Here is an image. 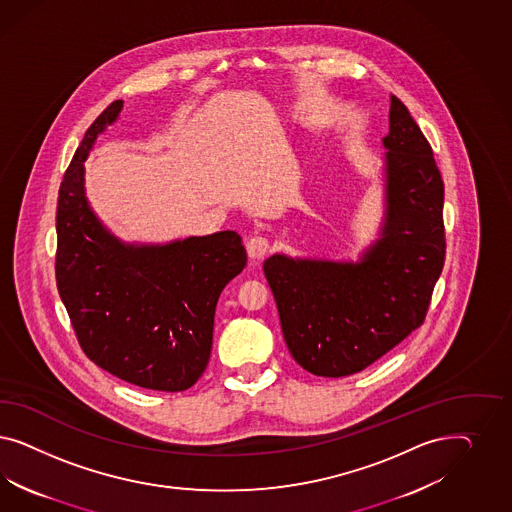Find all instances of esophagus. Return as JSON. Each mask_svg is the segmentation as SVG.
Instances as JSON below:
<instances>
[{"label":"esophagus","mask_w":512,"mask_h":512,"mask_svg":"<svg viewBox=\"0 0 512 512\" xmlns=\"http://www.w3.org/2000/svg\"><path fill=\"white\" fill-rule=\"evenodd\" d=\"M246 248H248L249 257L261 259V257H264V255L268 253V249H270V240H268L266 236L257 234V236H251V238H249Z\"/></svg>","instance_id":"34e87169"}]
</instances>
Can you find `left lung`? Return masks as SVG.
I'll use <instances>...</instances> for the list:
<instances>
[{
    "label": "left lung",
    "mask_w": 512,
    "mask_h": 512,
    "mask_svg": "<svg viewBox=\"0 0 512 512\" xmlns=\"http://www.w3.org/2000/svg\"><path fill=\"white\" fill-rule=\"evenodd\" d=\"M387 219L358 264L274 255L264 276L289 353L313 375L362 372L417 330L445 264V186L434 150L402 101L390 97Z\"/></svg>",
    "instance_id": "obj_1"
}]
</instances>
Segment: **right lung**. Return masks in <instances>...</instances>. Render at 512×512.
Returning a JSON list of instances; mask_svg holds the SVG:
<instances>
[{
	"mask_svg": "<svg viewBox=\"0 0 512 512\" xmlns=\"http://www.w3.org/2000/svg\"><path fill=\"white\" fill-rule=\"evenodd\" d=\"M120 110L114 101L97 116L63 174L56 285L86 357L131 385L180 392L206 370L217 298L248 255L234 231L135 248L101 227L84 197L82 163Z\"/></svg>",
	"mask_w": 512,
	"mask_h": 512,
	"instance_id": "1",
	"label": "right lung"
}]
</instances>
